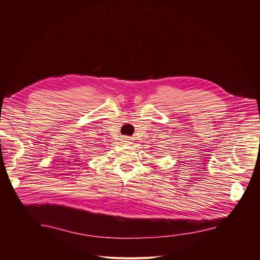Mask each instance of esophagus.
Masks as SVG:
<instances>
[{
	"mask_svg": "<svg viewBox=\"0 0 260 260\" xmlns=\"http://www.w3.org/2000/svg\"><path fill=\"white\" fill-rule=\"evenodd\" d=\"M123 142H124V144H129L131 143V139H128V137L123 139Z\"/></svg>",
	"mask_w": 260,
	"mask_h": 260,
	"instance_id": "34e87169",
	"label": "esophagus"
}]
</instances>
